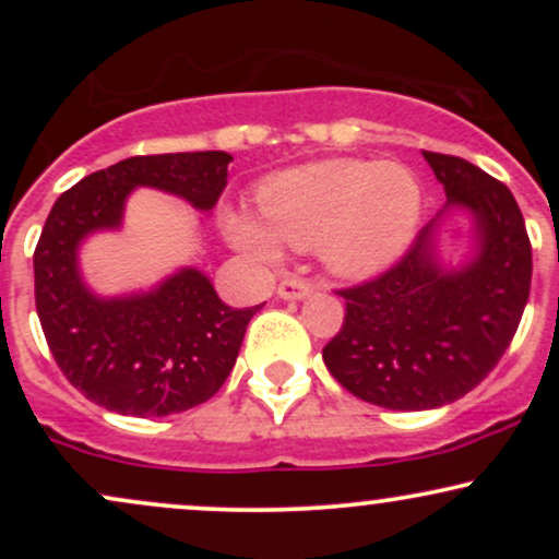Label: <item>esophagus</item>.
Wrapping results in <instances>:
<instances>
[{
  "label": "esophagus",
  "mask_w": 559,
  "mask_h": 559,
  "mask_svg": "<svg viewBox=\"0 0 559 559\" xmlns=\"http://www.w3.org/2000/svg\"><path fill=\"white\" fill-rule=\"evenodd\" d=\"M310 292H312V284L307 278H299V275H288V278H284L278 284L281 299H305Z\"/></svg>",
  "instance_id": "esophagus-1"
}]
</instances>
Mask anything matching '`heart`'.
<instances>
[{"label": "heart", "instance_id": "1", "mask_svg": "<svg viewBox=\"0 0 559 559\" xmlns=\"http://www.w3.org/2000/svg\"><path fill=\"white\" fill-rule=\"evenodd\" d=\"M265 221L226 215L228 239L254 260H275L281 243L320 249L333 273L360 278L386 267L418 228L420 183L402 165L320 159L267 178Z\"/></svg>", "mask_w": 559, "mask_h": 559}]
</instances>
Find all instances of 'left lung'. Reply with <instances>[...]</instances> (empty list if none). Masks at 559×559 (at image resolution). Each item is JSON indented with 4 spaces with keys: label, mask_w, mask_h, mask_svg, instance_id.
I'll return each instance as SVG.
<instances>
[{
    "label": "left lung",
    "mask_w": 559,
    "mask_h": 559,
    "mask_svg": "<svg viewBox=\"0 0 559 559\" xmlns=\"http://www.w3.org/2000/svg\"><path fill=\"white\" fill-rule=\"evenodd\" d=\"M444 183L447 210L471 215L478 254L441 267L433 226L376 278L338 288L344 323L323 346L349 394L389 409H431L473 391L502 360L531 292V241L502 181L463 157L423 152Z\"/></svg>",
    "instance_id": "obj_1"
}]
</instances>
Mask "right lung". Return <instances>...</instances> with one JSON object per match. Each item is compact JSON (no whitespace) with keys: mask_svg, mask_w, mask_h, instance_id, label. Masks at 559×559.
Returning <instances> with one entry per match:
<instances>
[{"mask_svg":"<svg viewBox=\"0 0 559 559\" xmlns=\"http://www.w3.org/2000/svg\"><path fill=\"white\" fill-rule=\"evenodd\" d=\"M226 152L139 155L86 176L55 202L34 252V294L57 368L99 407L163 418L207 402L226 383L260 307L223 305L199 271H181L150 294L99 299L79 275L86 234L120 226L136 186L213 210L228 183Z\"/></svg>","mask_w":559,"mask_h":559,"instance_id":"add662e5","label":"right lung"}]
</instances>
